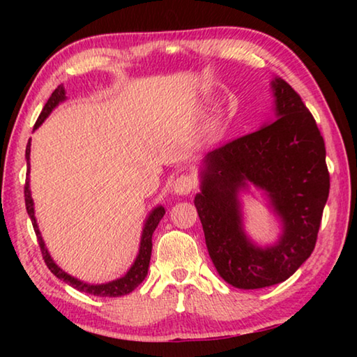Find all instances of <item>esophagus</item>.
<instances>
[{"mask_svg":"<svg viewBox=\"0 0 357 357\" xmlns=\"http://www.w3.org/2000/svg\"><path fill=\"white\" fill-rule=\"evenodd\" d=\"M195 189V179L190 174H181L173 183V190L176 195H189Z\"/></svg>","mask_w":357,"mask_h":357,"instance_id":"obj_1","label":"esophagus"}]
</instances>
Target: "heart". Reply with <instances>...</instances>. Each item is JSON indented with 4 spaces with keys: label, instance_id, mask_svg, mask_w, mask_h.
Here are the masks:
<instances>
[{
    "label": "heart",
    "instance_id": "heart-1",
    "mask_svg": "<svg viewBox=\"0 0 357 357\" xmlns=\"http://www.w3.org/2000/svg\"><path fill=\"white\" fill-rule=\"evenodd\" d=\"M217 130H219V126L213 124V126H211V128H209V134L214 135V134H217Z\"/></svg>",
    "mask_w": 357,
    "mask_h": 357
}]
</instances>
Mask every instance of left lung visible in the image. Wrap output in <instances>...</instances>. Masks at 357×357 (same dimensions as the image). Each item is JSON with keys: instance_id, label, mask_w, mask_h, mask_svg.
Instances as JSON below:
<instances>
[{"instance_id": "1", "label": "left lung", "mask_w": 357, "mask_h": 357, "mask_svg": "<svg viewBox=\"0 0 357 357\" xmlns=\"http://www.w3.org/2000/svg\"><path fill=\"white\" fill-rule=\"evenodd\" d=\"M274 123L206 154L195 195L209 257L229 285L257 289L285 282L312 255L329 197L326 148L301 96L282 80L271 83ZM253 183L281 217L274 246L258 248L242 227L238 192Z\"/></svg>"}]
</instances>
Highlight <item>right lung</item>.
Wrapping results in <instances>:
<instances>
[{
	"label": "right lung",
	"mask_w": 357,
	"mask_h": 357,
	"mask_svg": "<svg viewBox=\"0 0 357 357\" xmlns=\"http://www.w3.org/2000/svg\"><path fill=\"white\" fill-rule=\"evenodd\" d=\"M63 100H66V91H64L63 84H59L55 91L52 93L50 99L47 100V104L44 105V108H42L39 118L34 124V130L38 129L42 123H44L48 114L52 113L53 108L61 104ZM29 153H31V143L28 142L26 154H25L26 165H28L26 183H25V204H26V213L29 215V219H31V222H33V228L36 231V236H38V243H39L42 257H44V261L47 264V268L50 269L52 273L58 277V279H61L63 282L68 283V285L74 287L75 289H78V291L94 294V296H100V298H119V296H124V294H129V293L134 291V289L138 285H140V283L144 280V277H146V274H148L151 250H153V233H154V229L157 228V225H159L160 219L165 214L164 206L154 208L149 213L146 222H144L142 241H140V249H138V255L135 258L134 264H132L130 269L128 271V274L121 277V279L112 280L108 283H100V285H91V283L82 282V280L75 279V277L69 275L68 273H64V271L59 268V266L55 261H53L50 253H48V250H47L44 239H42V236H40L38 222H36V217H34V202L31 198V190H29Z\"/></svg>",
	"instance_id": "1"
}]
</instances>
